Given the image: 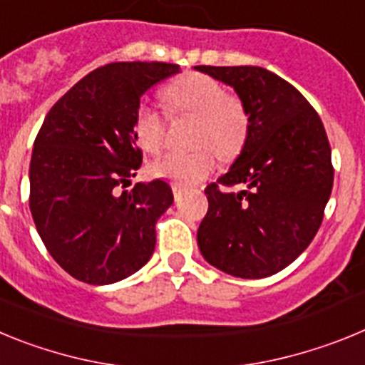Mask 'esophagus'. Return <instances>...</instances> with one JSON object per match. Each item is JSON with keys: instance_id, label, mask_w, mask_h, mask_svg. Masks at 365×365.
<instances>
[{"instance_id": "34e87169", "label": "esophagus", "mask_w": 365, "mask_h": 365, "mask_svg": "<svg viewBox=\"0 0 365 365\" xmlns=\"http://www.w3.org/2000/svg\"><path fill=\"white\" fill-rule=\"evenodd\" d=\"M172 190H173V197H175V201H179V199H180V195H182V193L186 192V188H185V186L175 185V182H173V185H172Z\"/></svg>"}]
</instances>
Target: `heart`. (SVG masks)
Returning a JSON list of instances; mask_svg holds the SVG:
<instances>
[{"mask_svg":"<svg viewBox=\"0 0 365 365\" xmlns=\"http://www.w3.org/2000/svg\"><path fill=\"white\" fill-rule=\"evenodd\" d=\"M163 98L170 115L197 118L188 153H166L153 160L151 173L180 186H193L215 170V152L225 160L243 151L250 131V117L241 98L228 95L225 86L208 74L188 73L168 83ZM168 117L151 104H140L135 111L133 135L146 153H159L166 137Z\"/></svg>","mask_w":365,"mask_h":365,"instance_id":"obj_1","label":"heart"}]
</instances>
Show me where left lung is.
Returning <instances> with one entry per match:
<instances>
[{
  "label": "left lung",
  "instance_id": "1",
  "mask_svg": "<svg viewBox=\"0 0 365 365\" xmlns=\"http://www.w3.org/2000/svg\"><path fill=\"white\" fill-rule=\"evenodd\" d=\"M195 69L234 87L250 117L241 155L205 188L199 250L235 278H267L291 265L320 228L334 177L327 133L307 98L278 74L252 66Z\"/></svg>",
  "mask_w": 365,
  "mask_h": 365
}]
</instances>
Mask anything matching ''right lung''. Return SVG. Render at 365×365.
<instances>
[{"label": "right lung", "instance_id": "add662e5", "mask_svg": "<svg viewBox=\"0 0 365 365\" xmlns=\"http://www.w3.org/2000/svg\"><path fill=\"white\" fill-rule=\"evenodd\" d=\"M179 73L164 62L98 67L47 113L31 157L29 206L53 259L73 278L109 285L143 269L155 225L172 206L168 182H137L143 164L133 135L140 96Z\"/></svg>", "mask_w": 365, "mask_h": 365}]
</instances>
